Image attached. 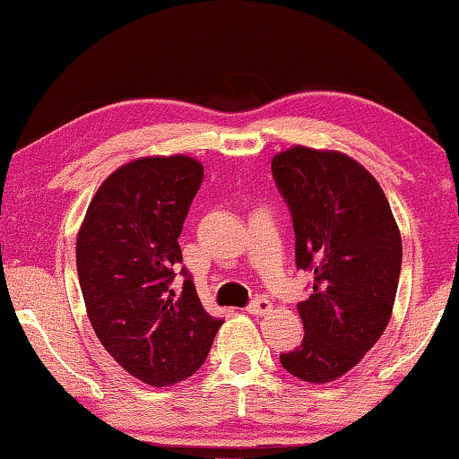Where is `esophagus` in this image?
Wrapping results in <instances>:
<instances>
[{
	"label": "esophagus",
	"mask_w": 459,
	"mask_h": 459,
	"mask_svg": "<svg viewBox=\"0 0 459 459\" xmlns=\"http://www.w3.org/2000/svg\"><path fill=\"white\" fill-rule=\"evenodd\" d=\"M270 308H273V302H270V299L264 298V296L262 298H255L247 307V310L251 315H265V313H270Z\"/></svg>",
	"instance_id": "1"
}]
</instances>
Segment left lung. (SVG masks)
<instances>
[{
  "mask_svg": "<svg viewBox=\"0 0 459 459\" xmlns=\"http://www.w3.org/2000/svg\"><path fill=\"white\" fill-rule=\"evenodd\" d=\"M273 177L291 212L296 265L313 273L298 304L304 341L281 364L307 383H330L385 332L403 240L381 185L342 152L293 146L274 157Z\"/></svg>",
  "mask_w": 459,
  "mask_h": 459,
  "instance_id": "obj_1",
  "label": "left lung"
}]
</instances>
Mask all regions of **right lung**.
Wrapping results in <instances>:
<instances>
[{
	"mask_svg": "<svg viewBox=\"0 0 459 459\" xmlns=\"http://www.w3.org/2000/svg\"><path fill=\"white\" fill-rule=\"evenodd\" d=\"M204 178L185 155L143 157L101 183L78 231V281L100 342L152 387L200 370L221 316L204 310L178 236Z\"/></svg>",
	"mask_w": 459,
	"mask_h": 459,
	"instance_id": "1",
	"label": "right lung"
}]
</instances>
